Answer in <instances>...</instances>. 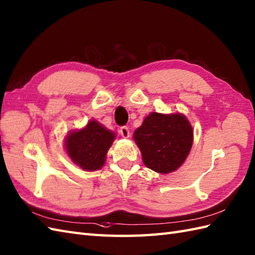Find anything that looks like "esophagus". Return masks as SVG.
Segmentation results:
<instances>
[{
    "instance_id": "obj_1",
    "label": "esophagus",
    "mask_w": 255,
    "mask_h": 255,
    "mask_svg": "<svg viewBox=\"0 0 255 255\" xmlns=\"http://www.w3.org/2000/svg\"><path fill=\"white\" fill-rule=\"evenodd\" d=\"M120 133L122 134L123 138H128L129 137V128L127 126H123L120 128Z\"/></svg>"
}]
</instances>
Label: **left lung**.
<instances>
[{
  "label": "left lung",
  "instance_id": "obj_1",
  "mask_svg": "<svg viewBox=\"0 0 255 255\" xmlns=\"http://www.w3.org/2000/svg\"><path fill=\"white\" fill-rule=\"evenodd\" d=\"M147 168L159 174L178 169L191 150L193 130L185 115L153 112L133 132Z\"/></svg>",
  "mask_w": 255,
  "mask_h": 255
}]
</instances>
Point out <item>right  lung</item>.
<instances>
[{"instance_id": "add662e5", "label": "right lung", "mask_w": 255, "mask_h": 255, "mask_svg": "<svg viewBox=\"0 0 255 255\" xmlns=\"http://www.w3.org/2000/svg\"><path fill=\"white\" fill-rule=\"evenodd\" d=\"M116 135L97 121H90L85 128L69 132L65 147L70 159L82 169L92 171L102 168L106 154Z\"/></svg>"}]
</instances>
